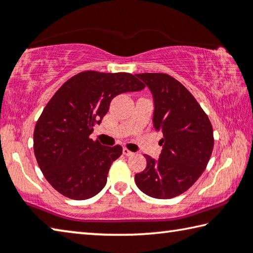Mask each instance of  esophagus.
I'll return each mask as SVG.
<instances>
[{"mask_svg":"<svg viewBox=\"0 0 253 253\" xmlns=\"http://www.w3.org/2000/svg\"><path fill=\"white\" fill-rule=\"evenodd\" d=\"M123 154H124V155H126V156H132V155H134V153L130 152L129 149L126 148V147H124V149H123Z\"/></svg>","mask_w":253,"mask_h":253,"instance_id":"34e87169","label":"esophagus"}]
</instances>
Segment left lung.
Instances as JSON below:
<instances>
[{
  "mask_svg": "<svg viewBox=\"0 0 253 253\" xmlns=\"http://www.w3.org/2000/svg\"><path fill=\"white\" fill-rule=\"evenodd\" d=\"M154 98V128L163 132L158 160L144 155L146 169L135 175L137 187L155 199L186 192L202 175L214 146L208 115L184 85L166 74L136 75Z\"/></svg>",
  "mask_w": 253,
  "mask_h": 253,
  "instance_id": "8db88e82",
  "label": "left lung"
}]
</instances>
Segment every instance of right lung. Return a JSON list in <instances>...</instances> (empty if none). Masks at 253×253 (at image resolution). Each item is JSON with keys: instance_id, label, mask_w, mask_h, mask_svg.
Masks as SVG:
<instances>
[{"instance_id": "obj_1", "label": "right lung", "mask_w": 253, "mask_h": 253, "mask_svg": "<svg viewBox=\"0 0 253 253\" xmlns=\"http://www.w3.org/2000/svg\"><path fill=\"white\" fill-rule=\"evenodd\" d=\"M145 84L127 72L84 71L71 77L44 107L33 132V149L41 172L54 190L72 200H87L107 183L123 147L92 140L110 101L119 93L139 91Z\"/></svg>"}]
</instances>
